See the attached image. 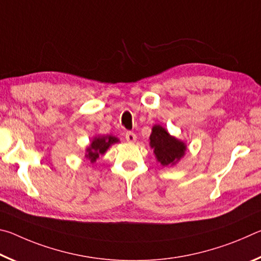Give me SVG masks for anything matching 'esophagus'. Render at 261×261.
<instances>
[{
	"label": "esophagus",
	"mask_w": 261,
	"mask_h": 261,
	"mask_svg": "<svg viewBox=\"0 0 261 261\" xmlns=\"http://www.w3.org/2000/svg\"><path fill=\"white\" fill-rule=\"evenodd\" d=\"M125 139L127 143H135V141L137 140V136L134 134V132L129 131L125 134Z\"/></svg>",
	"instance_id": "obj_1"
}]
</instances>
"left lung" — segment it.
Returning <instances> with one entry per match:
<instances>
[{
	"instance_id": "left-lung-1",
	"label": "left lung",
	"mask_w": 261,
	"mask_h": 261,
	"mask_svg": "<svg viewBox=\"0 0 261 261\" xmlns=\"http://www.w3.org/2000/svg\"><path fill=\"white\" fill-rule=\"evenodd\" d=\"M149 146L153 148L156 161L163 167L175 166L187 152V144L175 136H171L166 127L160 124H155L152 127Z\"/></svg>"
}]
</instances>
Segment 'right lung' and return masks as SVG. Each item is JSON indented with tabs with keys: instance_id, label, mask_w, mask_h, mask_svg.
Wrapping results in <instances>:
<instances>
[{
	"instance_id": "add662e5",
	"label": "right lung",
	"mask_w": 261,
	"mask_h": 261,
	"mask_svg": "<svg viewBox=\"0 0 261 261\" xmlns=\"http://www.w3.org/2000/svg\"><path fill=\"white\" fill-rule=\"evenodd\" d=\"M118 141L120 139L113 135L95 136L94 138H92L91 144L85 149V158L88 161H91V163H93L100 155H103L112 145L118 143Z\"/></svg>"
}]
</instances>
